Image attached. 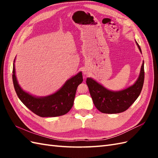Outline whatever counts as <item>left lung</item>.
Returning <instances> with one entry per match:
<instances>
[{
	"label": "left lung",
	"mask_w": 158,
	"mask_h": 158,
	"mask_svg": "<svg viewBox=\"0 0 158 158\" xmlns=\"http://www.w3.org/2000/svg\"><path fill=\"white\" fill-rule=\"evenodd\" d=\"M136 43L141 52L139 45ZM144 79L145 70L143 62L140 75L136 83L122 91H110L91 78H87L86 83L96 109L103 113L113 114L125 111L135 102L141 92Z\"/></svg>",
	"instance_id": "8db88e82"
}]
</instances>
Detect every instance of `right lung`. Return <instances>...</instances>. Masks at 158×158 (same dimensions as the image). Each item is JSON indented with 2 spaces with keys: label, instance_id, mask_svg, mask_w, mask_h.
Wrapping results in <instances>:
<instances>
[{
  "label": "right lung",
  "instance_id": "1",
  "mask_svg": "<svg viewBox=\"0 0 158 158\" xmlns=\"http://www.w3.org/2000/svg\"><path fill=\"white\" fill-rule=\"evenodd\" d=\"M12 78L15 92L19 100L32 112L42 117H57L68 113L73 105L77 87L83 81L82 73L80 72L69 79L55 94L37 98L23 91L19 87L15 77L14 63Z\"/></svg>",
  "mask_w": 158,
  "mask_h": 158
}]
</instances>
